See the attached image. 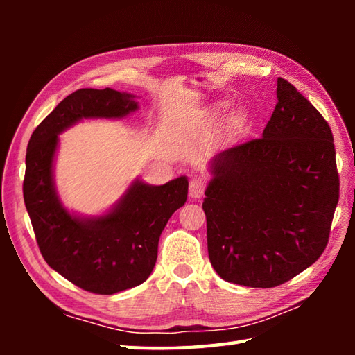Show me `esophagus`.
<instances>
[{
  "label": "esophagus",
  "mask_w": 355,
  "mask_h": 355,
  "mask_svg": "<svg viewBox=\"0 0 355 355\" xmlns=\"http://www.w3.org/2000/svg\"><path fill=\"white\" fill-rule=\"evenodd\" d=\"M206 191V182L201 177H195L189 183V195L192 198H201Z\"/></svg>",
  "instance_id": "obj_1"
}]
</instances>
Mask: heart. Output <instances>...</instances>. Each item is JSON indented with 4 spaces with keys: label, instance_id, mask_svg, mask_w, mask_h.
<instances>
[{
    "label": "heart",
    "instance_id": "obj_1",
    "mask_svg": "<svg viewBox=\"0 0 355 355\" xmlns=\"http://www.w3.org/2000/svg\"><path fill=\"white\" fill-rule=\"evenodd\" d=\"M224 108H225V103H224V102H218L216 105H214V108L210 110V112H209V120L216 119L218 116L221 114ZM241 123H243V117H241V116H236V117L232 119V126H233V128L241 126Z\"/></svg>",
    "mask_w": 355,
    "mask_h": 355
}]
</instances>
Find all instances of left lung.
I'll list each match as a JSON object with an SVG mask.
<instances>
[{"label":"left lung","mask_w":355,"mask_h":355,"mask_svg":"<svg viewBox=\"0 0 355 355\" xmlns=\"http://www.w3.org/2000/svg\"><path fill=\"white\" fill-rule=\"evenodd\" d=\"M276 93L262 137L212 158L202 202L210 263L253 288L281 285L320 258L340 186L327 120L288 80L279 78Z\"/></svg>","instance_id":"1"}]
</instances>
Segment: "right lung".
Masks as SVG:
<instances>
[{
    "label": "right lung",
    "instance_id": "add662e5",
    "mask_svg": "<svg viewBox=\"0 0 355 355\" xmlns=\"http://www.w3.org/2000/svg\"><path fill=\"white\" fill-rule=\"evenodd\" d=\"M132 94L80 88L36 126L28 140L24 202L42 258L59 275L94 294H114L143 284L153 273L164 225L187 200V178L163 186L135 182L110 214L73 216L53 183L58 134L80 119L123 117L137 110Z\"/></svg>",
    "mask_w": 355,
    "mask_h": 355
}]
</instances>
